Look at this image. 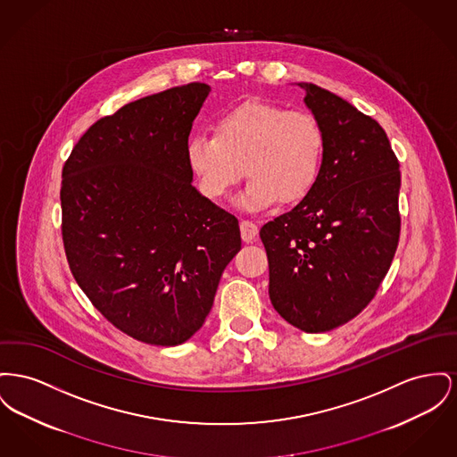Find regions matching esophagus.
I'll use <instances>...</instances> for the list:
<instances>
[{
	"instance_id": "1",
	"label": "esophagus",
	"mask_w": 457,
	"mask_h": 457,
	"mask_svg": "<svg viewBox=\"0 0 457 457\" xmlns=\"http://www.w3.org/2000/svg\"><path fill=\"white\" fill-rule=\"evenodd\" d=\"M240 231H242L243 242L252 243L255 240L257 233H259V228L253 220H248V219H243L240 222Z\"/></svg>"
}]
</instances>
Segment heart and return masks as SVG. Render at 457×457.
Listing matches in <instances>:
<instances>
[{
    "instance_id": "obj_1",
    "label": "heart",
    "mask_w": 457,
    "mask_h": 457,
    "mask_svg": "<svg viewBox=\"0 0 457 457\" xmlns=\"http://www.w3.org/2000/svg\"><path fill=\"white\" fill-rule=\"evenodd\" d=\"M326 135L307 110H288L252 98L217 117L214 136L193 135L187 161L211 198H222L246 170L245 209L303 200L321 176Z\"/></svg>"
}]
</instances>
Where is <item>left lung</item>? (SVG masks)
I'll return each mask as SVG.
<instances>
[{"mask_svg":"<svg viewBox=\"0 0 457 457\" xmlns=\"http://www.w3.org/2000/svg\"><path fill=\"white\" fill-rule=\"evenodd\" d=\"M305 105L321 122L326 154L316 187L261 228L269 296L307 333L338 328L375 298L401 237L399 161L383 128L311 82Z\"/></svg>","mask_w":457,"mask_h":457,"instance_id":"obj_1","label":"left lung"}]
</instances>
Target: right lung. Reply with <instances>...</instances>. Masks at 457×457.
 Masks as SVG:
<instances>
[{
  "label": "right lung",
  "instance_id": "right-lung-1",
  "mask_svg": "<svg viewBox=\"0 0 457 457\" xmlns=\"http://www.w3.org/2000/svg\"><path fill=\"white\" fill-rule=\"evenodd\" d=\"M209 91L189 82L102 117L62 170L72 276L108 322L150 345L202 328L242 248L238 219L191 185L187 143Z\"/></svg>",
  "mask_w": 457,
  "mask_h": 457
}]
</instances>
